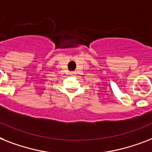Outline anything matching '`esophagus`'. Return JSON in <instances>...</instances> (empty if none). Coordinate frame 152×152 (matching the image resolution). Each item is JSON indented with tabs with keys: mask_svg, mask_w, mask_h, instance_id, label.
Listing matches in <instances>:
<instances>
[{
	"mask_svg": "<svg viewBox=\"0 0 152 152\" xmlns=\"http://www.w3.org/2000/svg\"><path fill=\"white\" fill-rule=\"evenodd\" d=\"M76 73H77L76 72H70V75H72V76H75V75H76Z\"/></svg>",
	"mask_w": 152,
	"mask_h": 152,
	"instance_id": "esophagus-1",
	"label": "esophagus"
}]
</instances>
